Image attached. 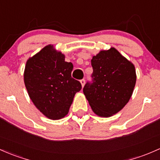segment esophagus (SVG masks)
<instances>
[{
	"label": "esophagus",
	"instance_id": "34e87169",
	"mask_svg": "<svg viewBox=\"0 0 160 160\" xmlns=\"http://www.w3.org/2000/svg\"><path fill=\"white\" fill-rule=\"evenodd\" d=\"M80 82H81V84H82V88L84 87V85H85V79H82L80 81Z\"/></svg>",
	"mask_w": 160,
	"mask_h": 160
}]
</instances>
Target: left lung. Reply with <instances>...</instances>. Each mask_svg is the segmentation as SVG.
<instances>
[{"mask_svg":"<svg viewBox=\"0 0 160 160\" xmlns=\"http://www.w3.org/2000/svg\"><path fill=\"white\" fill-rule=\"evenodd\" d=\"M92 82L83 88L94 114L108 118L117 114L130 100L135 87V67L114 48L93 56Z\"/></svg>","mask_w":160,"mask_h":160,"instance_id":"1","label":"left lung"}]
</instances>
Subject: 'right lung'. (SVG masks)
Wrapping results in <instances>:
<instances>
[{
	"label": "right lung",
	"instance_id": "right-lung-1",
	"mask_svg": "<svg viewBox=\"0 0 160 160\" xmlns=\"http://www.w3.org/2000/svg\"><path fill=\"white\" fill-rule=\"evenodd\" d=\"M73 65L65 56L48 45L27 62L24 83L34 105L52 120L68 113L76 92L82 89L78 81L72 78Z\"/></svg>",
	"mask_w": 160,
	"mask_h": 160
}]
</instances>
